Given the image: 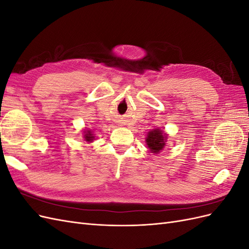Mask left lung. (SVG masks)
<instances>
[{
	"mask_svg": "<svg viewBox=\"0 0 249 249\" xmlns=\"http://www.w3.org/2000/svg\"><path fill=\"white\" fill-rule=\"evenodd\" d=\"M167 135L160 129H155L148 132L145 138L147 147L153 154H158L163 150L165 144H166Z\"/></svg>",
	"mask_w": 249,
	"mask_h": 249,
	"instance_id": "obj_1",
	"label": "left lung"
}]
</instances>
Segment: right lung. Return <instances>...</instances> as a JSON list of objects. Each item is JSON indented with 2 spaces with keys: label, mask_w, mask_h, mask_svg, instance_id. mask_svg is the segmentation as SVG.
<instances>
[{
  "label": "right lung",
  "mask_w": 249,
  "mask_h": 249,
  "mask_svg": "<svg viewBox=\"0 0 249 249\" xmlns=\"http://www.w3.org/2000/svg\"><path fill=\"white\" fill-rule=\"evenodd\" d=\"M84 139L87 141V142H92L93 139H94V136L91 131L89 130H85L84 131Z\"/></svg>",
  "instance_id": "add662e5"
}]
</instances>
